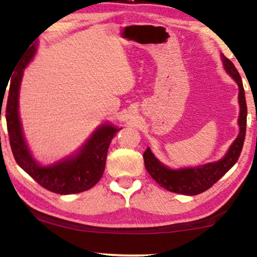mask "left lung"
Segmentation results:
<instances>
[{
  "instance_id": "obj_1",
  "label": "left lung",
  "mask_w": 257,
  "mask_h": 257,
  "mask_svg": "<svg viewBox=\"0 0 257 257\" xmlns=\"http://www.w3.org/2000/svg\"><path fill=\"white\" fill-rule=\"evenodd\" d=\"M222 61L225 70L238 85V103H240V134L237 139L230 146L228 153L222 160L214 163H209L198 168H186L179 170H172L164 166L157 161V158L151 153L150 148L144 151V165L147 171L153 177L158 185L164 187L171 192L185 194V196H196L205 192L212 187L232 166L236 163L240 157L245 137V128H247V103H245L244 89L242 80L234 64L228 58L222 55Z\"/></svg>"
}]
</instances>
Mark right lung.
I'll return each mask as SVG.
<instances>
[{
  "label": "right lung",
  "mask_w": 257,
  "mask_h": 257,
  "mask_svg": "<svg viewBox=\"0 0 257 257\" xmlns=\"http://www.w3.org/2000/svg\"><path fill=\"white\" fill-rule=\"evenodd\" d=\"M35 52L36 44L22 55L10 81L6 120L13 155L16 163L44 189L59 194L84 192L95 185L102 177L108 148L113 137L122 128L117 129L109 124L101 125L75 156L50 165L38 164L25 144L19 117V91L23 68L32 59Z\"/></svg>",
  "instance_id": "add662e5"
}]
</instances>
